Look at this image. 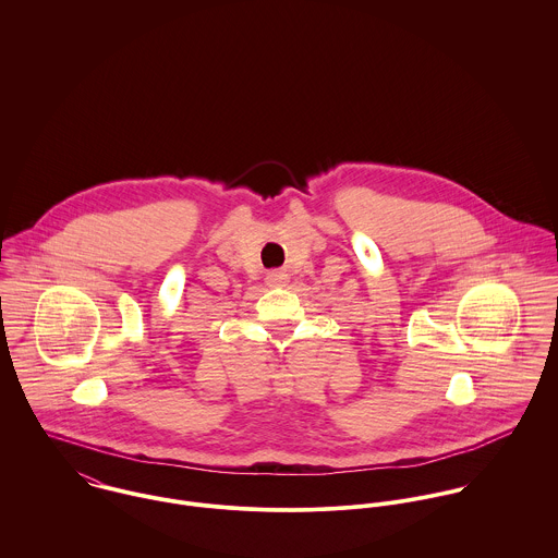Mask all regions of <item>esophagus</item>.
Here are the masks:
<instances>
[{
	"label": "esophagus",
	"mask_w": 558,
	"mask_h": 558,
	"mask_svg": "<svg viewBox=\"0 0 558 558\" xmlns=\"http://www.w3.org/2000/svg\"><path fill=\"white\" fill-rule=\"evenodd\" d=\"M288 279H290V275H288L286 270H270V272L266 275V283H268L270 288L286 286V283H288Z\"/></svg>",
	"instance_id": "34e87169"
}]
</instances>
